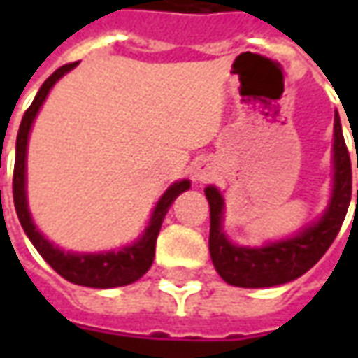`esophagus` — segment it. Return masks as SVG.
<instances>
[{"mask_svg":"<svg viewBox=\"0 0 358 358\" xmlns=\"http://www.w3.org/2000/svg\"><path fill=\"white\" fill-rule=\"evenodd\" d=\"M195 178L197 180H209L210 178V172L207 166H201V169H197V172H195Z\"/></svg>","mask_w":358,"mask_h":358,"instance_id":"1","label":"esophagus"}]
</instances>
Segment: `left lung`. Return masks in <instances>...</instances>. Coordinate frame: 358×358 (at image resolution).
<instances>
[{
  "label": "left lung",
  "instance_id": "obj_1",
  "mask_svg": "<svg viewBox=\"0 0 358 358\" xmlns=\"http://www.w3.org/2000/svg\"><path fill=\"white\" fill-rule=\"evenodd\" d=\"M358 169V155H357ZM353 192V171L349 149L341 132L338 113L334 118V194L328 210L316 224L308 226L292 240L270 243L266 248H238L226 240L220 228L222 197L217 187H207L210 209L209 251L220 278L238 287H272L292 282L315 266L328 251L345 220ZM358 205V189H357Z\"/></svg>",
  "mask_w": 358,
  "mask_h": 358
}]
</instances>
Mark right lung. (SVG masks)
Listing matches in <instances>:
<instances>
[{
  "label": "right lung",
  "instance_id": "obj_1",
  "mask_svg": "<svg viewBox=\"0 0 358 358\" xmlns=\"http://www.w3.org/2000/svg\"><path fill=\"white\" fill-rule=\"evenodd\" d=\"M76 65H78V61L59 66L57 71L43 82L40 92L36 94L34 101L22 117L19 134H17V155H15V171H13V201H15V210H17V217H19L22 230L27 232L30 241L34 243L38 253L45 259V263L50 264L59 276H63L65 280L76 285H86V287H99V289L118 287V285L132 284L148 272L151 263H153V257H155L157 236H159V230H161V224H163L164 215H166V210L171 209L172 201L189 187V182L182 180V182L172 184L164 192L161 201L157 203L145 234L136 243L128 245L122 251H117V253L115 251L97 253V255L65 253L63 249L55 248L53 243H50L42 234L36 230L34 222L30 218V213H28L27 192H24L28 134H30V126L34 122L36 113L40 110L43 99L50 94L51 86Z\"/></svg>",
  "mask_w": 358,
  "mask_h": 358
}]
</instances>
